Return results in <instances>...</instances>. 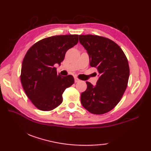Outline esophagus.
<instances>
[{
	"label": "esophagus",
	"mask_w": 151,
	"mask_h": 151,
	"mask_svg": "<svg viewBox=\"0 0 151 151\" xmlns=\"http://www.w3.org/2000/svg\"><path fill=\"white\" fill-rule=\"evenodd\" d=\"M81 81H80V80L78 78H76V77H75V82L76 83V82H80Z\"/></svg>",
	"instance_id": "obj_1"
}]
</instances>
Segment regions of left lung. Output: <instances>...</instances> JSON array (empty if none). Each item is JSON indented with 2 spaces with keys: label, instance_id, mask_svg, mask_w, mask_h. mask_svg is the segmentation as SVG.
Masks as SVG:
<instances>
[{
  "label": "left lung",
  "instance_id": "obj_1",
  "mask_svg": "<svg viewBox=\"0 0 151 151\" xmlns=\"http://www.w3.org/2000/svg\"><path fill=\"white\" fill-rule=\"evenodd\" d=\"M79 41L87 50L89 65L99 73L96 85L86 82L81 103L91 114L107 113L119 103L126 90L130 75L127 58L121 47L108 38L80 35Z\"/></svg>",
  "mask_w": 151,
  "mask_h": 151
}]
</instances>
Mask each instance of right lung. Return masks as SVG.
<instances>
[{"label": "right lung", "instance_id": "right-lung-1", "mask_svg": "<svg viewBox=\"0 0 151 151\" xmlns=\"http://www.w3.org/2000/svg\"><path fill=\"white\" fill-rule=\"evenodd\" d=\"M78 42V35L54 36L41 40L31 47L21 66V81L27 97L35 106L50 111L62 103V94L74 84L72 75L61 76L55 65Z\"/></svg>", "mask_w": 151, "mask_h": 151}]
</instances>
